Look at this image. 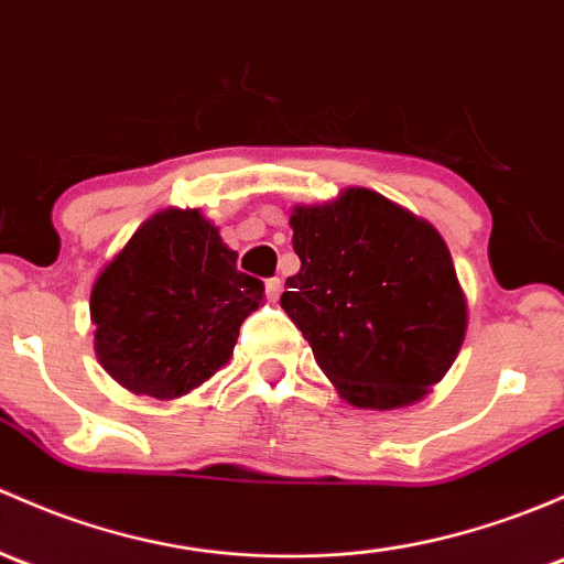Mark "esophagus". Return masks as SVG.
<instances>
[{
    "label": "esophagus",
    "instance_id": "1",
    "mask_svg": "<svg viewBox=\"0 0 564 564\" xmlns=\"http://www.w3.org/2000/svg\"><path fill=\"white\" fill-rule=\"evenodd\" d=\"M281 292H283L281 278H270V281H267V297L278 300V297H281Z\"/></svg>",
    "mask_w": 564,
    "mask_h": 564
}]
</instances>
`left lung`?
<instances>
[{
  "instance_id": "1",
  "label": "left lung",
  "mask_w": 564,
  "mask_h": 564,
  "mask_svg": "<svg viewBox=\"0 0 564 564\" xmlns=\"http://www.w3.org/2000/svg\"><path fill=\"white\" fill-rule=\"evenodd\" d=\"M300 272L281 307L357 408L416 402L459 354L467 305L435 227L367 188L294 207Z\"/></svg>"
}]
</instances>
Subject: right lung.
<instances>
[{
    "mask_svg": "<svg viewBox=\"0 0 564 564\" xmlns=\"http://www.w3.org/2000/svg\"><path fill=\"white\" fill-rule=\"evenodd\" d=\"M262 294L199 210H162L94 283V348L123 389L173 400L227 365Z\"/></svg>",
    "mask_w": 564,
    "mask_h": 564,
    "instance_id": "1",
    "label": "right lung"
}]
</instances>
